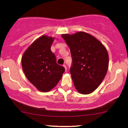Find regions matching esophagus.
<instances>
[{
	"instance_id": "34e87169",
	"label": "esophagus",
	"mask_w": 128,
	"mask_h": 128,
	"mask_svg": "<svg viewBox=\"0 0 128 128\" xmlns=\"http://www.w3.org/2000/svg\"><path fill=\"white\" fill-rule=\"evenodd\" d=\"M63 66H64V69H65V70H67V67H66V64H64V65H63Z\"/></svg>"
}]
</instances>
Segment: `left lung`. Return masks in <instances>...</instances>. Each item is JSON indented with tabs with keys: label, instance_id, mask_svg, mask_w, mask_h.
Here are the masks:
<instances>
[{
	"label": "left lung",
	"instance_id": "obj_1",
	"mask_svg": "<svg viewBox=\"0 0 128 128\" xmlns=\"http://www.w3.org/2000/svg\"><path fill=\"white\" fill-rule=\"evenodd\" d=\"M72 58L70 72L76 90L88 94L98 87L106 76L109 64L105 46L92 35L78 32L63 34Z\"/></svg>",
	"mask_w": 128,
	"mask_h": 128
}]
</instances>
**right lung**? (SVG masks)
I'll return each instance as SVG.
<instances>
[{
    "mask_svg": "<svg viewBox=\"0 0 128 128\" xmlns=\"http://www.w3.org/2000/svg\"><path fill=\"white\" fill-rule=\"evenodd\" d=\"M53 41L52 37L41 36L28 48L22 58L26 76L38 90L43 92L55 87L65 70L57 64L55 54L50 50Z\"/></svg>",
    "mask_w": 128,
    "mask_h": 128,
    "instance_id": "obj_1",
    "label": "right lung"
}]
</instances>
